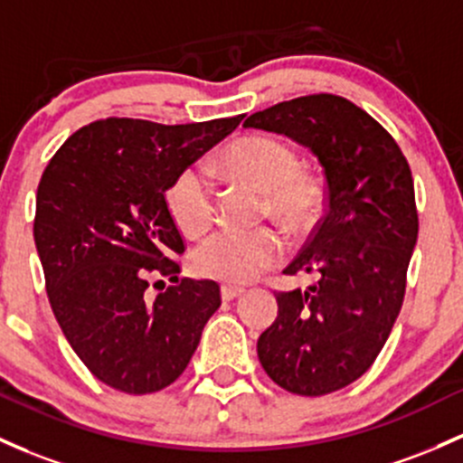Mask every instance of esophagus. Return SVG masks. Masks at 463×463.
Returning <instances> with one entry per match:
<instances>
[{
  "mask_svg": "<svg viewBox=\"0 0 463 463\" xmlns=\"http://www.w3.org/2000/svg\"><path fill=\"white\" fill-rule=\"evenodd\" d=\"M243 294V288H237V286H222V298L223 301H232V298L241 297Z\"/></svg>",
  "mask_w": 463,
  "mask_h": 463,
  "instance_id": "esophagus-1",
  "label": "esophagus"
}]
</instances>
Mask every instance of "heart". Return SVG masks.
<instances>
[{
  "label": "heart",
  "mask_w": 463,
  "mask_h": 463,
  "mask_svg": "<svg viewBox=\"0 0 463 463\" xmlns=\"http://www.w3.org/2000/svg\"><path fill=\"white\" fill-rule=\"evenodd\" d=\"M222 165L232 180L263 193V213L292 235L307 231L321 215V180L298 169V156L272 136H243L226 146ZM171 220L186 235H204L215 222V189L204 166L180 171L165 193ZM283 243L270 228L250 232L220 231L193 252V270L206 279L241 286L281 261Z\"/></svg>",
  "instance_id": "b5f03b06"
}]
</instances>
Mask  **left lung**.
<instances>
[{
  "label": "left lung",
  "mask_w": 463,
  "mask_h": 463,
  "mask_svg": "<svg viewBox=\"0 0 463 463\" xmlns=\"http://www.w3.org/2000/svg\"><path fill=\"white\" fill-rule=\"evenodd\" d=\"M243 127L288 136L323 166L325 215L283 270L321 279L306 292L277 294L279 317L257 355L281 389L327 395L372 367L402 307L418 241L409 162L378 120L336 94L283 100Z\"/></svg>",
  "instance_id": "left-lung-1"
}]
</instances>
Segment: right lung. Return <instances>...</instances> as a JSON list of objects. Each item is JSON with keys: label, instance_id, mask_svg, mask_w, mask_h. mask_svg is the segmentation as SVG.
Returning a JSON list of instances; mask_svg holds the SVG:
<instances>
[{"label": "right lung", "instance_id": "1", "mask_svg": "<svg viewBox=\"0 0 463 463\" xmlns=\"http://www.w3.org/2000/svg\"><path fill=\"white\" fill-rule=\"evenodd\" d=\"M241 118L94 120L45 166L34 243L50 306L76 355L111 389L145 395L175 383L222 306L215 281L177 279L184 240L165 193ZM160 276L176 286L149 299L148 281Z\"/></svg>", "mask_w": 463, "mask_h": 463}]
</instances>
